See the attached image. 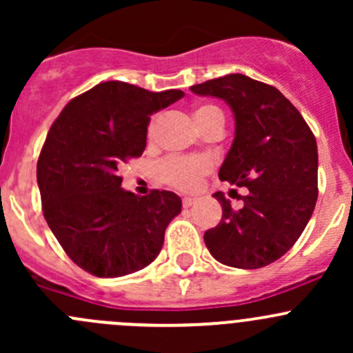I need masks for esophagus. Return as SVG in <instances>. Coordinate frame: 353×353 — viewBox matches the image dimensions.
I'll use <instances>...</instances> for the list:
<instances>
[{"label":"esophagus","mask_w":353,"mask_h":353,"mask_svg":"<svg viewBox=\"0 0 353 353\" xmlns=\"http://www.w3.org/2000/svg\"><path fill=\"white\" fill-rule=\"evenodd\" d=\"M191 205H194V198L184 196V198H183V206H184V208H190Z\"/></svg>","instance_id":"34e87169"}]
</instances>
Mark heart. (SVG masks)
I'll return each instance as SVG.
<instances>
[{"label": "heart", "mask_w": 353, "mask_h": 353, "mask_svg": "<svg viewBox=\"0 0 353 353\" xmlns=\"http://www.w3.org/2000/svg\"><path fill=\"white\" fill-rule=\"evenodd\" d=\"M213 119H223L215 105H199L194 109V121L199 130ZM157 128V117H152L147 128V137L152 138ZM212 170V162L206 157H167L157 165V176L163 184L179 191H191L201 183L203 177Z\"/></svg>", "instance_id": "obj_1"}]
</instances>
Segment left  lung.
<instances>
[{
  "label": "left lung",
  "instance_id": "obj_1",
  "mask_svg": "<svg viewBox=\"0 0 353 353\" xmlns=\"http://www.w3.org/2000/svg\"><path fill=\"white\" fill-rule=\"evenodd\" d=\"M198 95L225 101L236 117V138L219 170L220 181L248 188L234 210L216 191L222 220L206 230L213 258L234 268L270 265L301 237L318 199V145L311 128L272 85L232 73L193 85Z\"/></svg>",
  "mask_w": 353,
  "mask_h": 353
}]
</instances>
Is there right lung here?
Segmentation results:
<instances>
[{
	"label": "right lung",
	"mask_w": 353,
	"mask_h": 353,
	"mask_svg": "<svg viewBox=\"0 0 353 353\" xmlns=\"http://www.w3.org/2000/svg\"><path fill=\"white\" fill-rule=\"evenodd\" d=\"M183 95L104 81L71 99L52 123L37 160L42 212L66 254L90 275L116 279L150 265L181 213L176 193L124 191L119 167L143 154L152 114Z\"/></svg>",
	"instance_id": "right-lung-1"
}]
</instances>
